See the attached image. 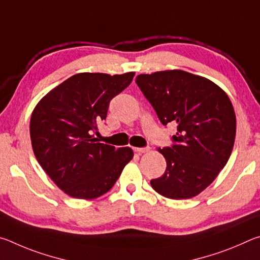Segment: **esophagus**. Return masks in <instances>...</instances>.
<instances>
[{
    "instance_id": "34e87169",
    "label": "esophagus",
    "mask_w": 260,
    "mask_h": 260,
    "mask_svg": "<svg viewBox=\"0 0 260 260\" xmlns=\"http://www.w3.org/2000/svg\"><path fill=\"white\" fill-rule=\"evenodd\" d=\"M134 150H135L136 152H139V153H144V152H148L149 150H150V148H149V147H143V148H134Z\"/></svg>"
}]
</instances>
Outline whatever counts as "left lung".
Listing matches in <instances>:
<instances>
[{
	"mask_svg": "<svg viewBox=\"0 0 260 260\" xmlns=\"http://www.w3.org/2000/svg\"><path fill=\"white\" fill-rule=\"evenodd\" d=\"M135 82L161 124L178 125L172 146L159 149L166 170L151 187L172 200L199 195L225 167L234 147L236 117L230 98L209 79L181 70L140 74Z\"/></svg>",
	"mask_w": 260,
	"mask_h": 260,
	"instance_id": "obj_1",
	"label": "left lung"
}]
</instances>
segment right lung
<instances>
[{"instance_id": "add662e5", "label": "right lung", "mask_w": 260, "mask_h": 260, "mask_svg": "<svg viewBox=\"0 0 260 260\" xmlns=\"http://www.w3.org/2000/svg\"><path fill=\"white\" fill-rule=\"evenodd\" d=\"M134 72L78 73L43 98L30 117L34 155L58 188L74 199L93 200L113 187L133 158L131 148L96 142L98 122Z\"/></svg>"}]
</instances>
